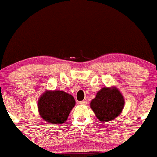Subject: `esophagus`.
<instances>
[{"mask_svg": "<svg viewBox=\"0 0 157 157\" xmlns=\"http://www.w3.org/2000/svg\"><path fill=\"white\" fill-rule=\"evenodd\" d=\"M79 103H80V105H86V104H87V101H86V100H82V101H80Z\"/></svg>", "mask_w": 157, "mask_h": 157, "instance_id": "1", "label": "esophagus"}]
</instances>
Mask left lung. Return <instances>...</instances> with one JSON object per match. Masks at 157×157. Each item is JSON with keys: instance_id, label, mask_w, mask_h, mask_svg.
Here are the masks:
<instances>
[{"instance_id": "8db88e82", "label": "left lung", "mask_w": 157, "mask_h": 157, "mask_svg": "<svg viewBox=\"0 0 157 157\" xmlns=\"http://www.w3.org/2000/svg\"><path fill=\"white\" fill-rule=\"evenodd\" d=\"M124 104V97L117 88L104 87L97 92L90 106L97 119L106 122L114 120L121 113Z\"/></svg>"}]
</instances>
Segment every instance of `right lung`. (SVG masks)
Returning a JSON list of instances; mask_svg holds the SVG:
<instances>
[{
  "label": "right lung",
  "instance_id": "1",
  "mask_svg": "<svg viewBox=\"0 0 157 157\" xmlns=\"http://www.w3.org/2000/svg\"><path fill=\"white\" fill-rule=\"evenodd\" d=\"M75 105V100L72 95L60 90L45 91L37 104L41 117L52 124L64 123Z\"/></svg>",
  "mask_w": 157,
  "mask_h": 157
}]
</instances>
